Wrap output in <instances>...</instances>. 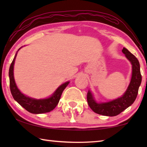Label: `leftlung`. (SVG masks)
Returning <instances> with one entry per match:
<instances>
[{
  "mask_svg": "<svg viewBox=\"0 0 147 147\" xmlns=\"http://www.w3.org/2000/svg\"><path fill=\"white\" fill-rule=\"evenodd\" d=\"M122 52L125 54L126 58L132 65V74L130 83L123 95L121 97L107 102L97 103L94 99L90 91H88L87 94V100L89 106L94 112L102 115L112 117L119 115L134 103L138 95L139 88L142 80L140 72V65L138 59L129 52L128 49L123 48Z\"/></svg>",
  "mask_w": 147,
  "mask_h": 147,
  "instance_id": "1",
  "label": "left lung"
}]
</instances>
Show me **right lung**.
<instances>
[{
  "label": "right lung",
  "instance_id": "obj_1",
  "mask_svg": "<svg viewBox=\"0 0 147 147\" xmlns=\"http://www.w3.org/2000/svg\"><path fill=\"white\" fill-rule=\"evenodd\" d=\"M19 49L18 50V51H19ZM17 52L16 54L13 61L11 62L9 69V88H10L12 96L20 105L23 106L26 110L29 111L30 113L39 114L50 112L51 111L53 110L56 108L57 104H58L61 94L63 93L65 88L68 86L69 82H67L61 84L53 94V95L50 96L49 98L45 99H35L24 95L17 88L13 76V65Z\"/></svg>",
  "mask_w": 147,
  "mask_h": 147
}]
</instances>
